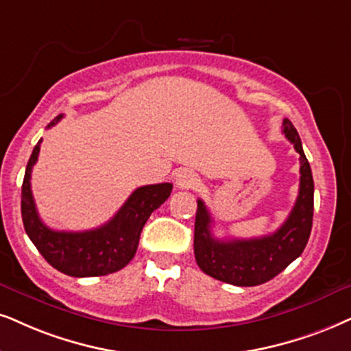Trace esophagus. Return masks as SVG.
Listing matches in <instances>:
<instances>
[{
  "label": "esophagus",
  "instance_id": "obj_1",
  "mask_svg": "<svg viewBox=\"0 0 351 351\" xmlns=\"http://www.w3.org/2000/svg\"><path fill=\"white\" fill-rule=\"evenodd\" d=\"M176 186L181 189H189V188H196L199 184V178L194 171L191 170H181L178 175H176Z\"/></svg>",
  "mask_w": 351,
  "mask_h": 351
}]
</instances>
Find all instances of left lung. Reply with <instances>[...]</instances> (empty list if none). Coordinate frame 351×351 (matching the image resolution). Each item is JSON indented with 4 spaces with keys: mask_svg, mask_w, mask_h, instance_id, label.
Returning <instances> with one entry per match:
<instances>
[{
    "mask_svg": "<svg viewBox=\"0 0 351 351\" xmlns=\"http://www.w3.org/2000/svg\"><path fill=\"white\" fill-rule=\"evenodd\" d=\"M283 134L300 154V193L288 219L277 232L250 239H217L210 212L197 199L194 223V256L204 274L238 287H256L285 270L308 245L313 228L314 181L298 131L283 119Z\"/></svg>",
    "mask_w": 351,
    "mask_h": 351,
    "instance_id": "left-lung-1",
    "label": "left lung"
}]
</instances>
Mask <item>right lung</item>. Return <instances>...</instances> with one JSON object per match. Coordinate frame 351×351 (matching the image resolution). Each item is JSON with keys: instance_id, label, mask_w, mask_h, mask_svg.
Listing matches in <instances>:
<instances>
[{"instance_id": "add662e5", "label": "right lung", "mask_w": 351, "mask_h": 351, "mask_svg": "<svg viewBox=\"0 0 351 351\" xmlns=\"http://www.w3.org/2000/svg\"><path fill=\"white\" fill-rule=\"evenodd\" d=\"M61 118L63 114L56 117L48 128ZM40 144L42 139L34 147L27 162L21 194L22 221L30 241L48 264L71 277H97L118 272L134 257L145 221L155 208L170 197L173 184L141 186L128 197L113 219L99 228L87 232H56L48 228L38 217L30 189V175L38 158Z\"/></svg>"}]
</instances>
